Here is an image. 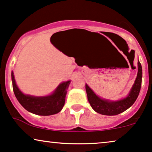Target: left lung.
Instances as JSON below:
<instances>
[{
	"instance_id": "left-lung-1",
	"label": "left lung",
	"mask_w": 152,
	"mask_h": 152,
	"mask_svg": "<svg viewBox=\"0 0 152 152\" xmlns=\"http://www.w3.org/2000/svg\"><path fill=\"white\" fill-rule=\"evenodd\" d=\"M138 74L134 84L127 96L123 99L117 101H110L109 100L102 99L98 97L88 85H85L87 99L93 110L98 114L107 116H114L125 112L129 108L137 99L140 90L142 72V66L139 61H138Z\"/></svg>"
}]
</instances>
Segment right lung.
I'll use <instances>...</instances> for the list:
<instances>
[{
	"label": "right lung",
	"mask_w": 152,
	"mask_h": 152,
	"mask_svg": "<svg viewBox=\"0 0 152 152\" xmlns=\"http://www.w3.org/2000/svg\"><path fill=\"white\" fill-rule=\"evenodd\" d=\"M12 80L15 96L21 105L28 112L40 116H50L61 112L65 104L67 89L70 84V80L63 82L58 86L52 94L37 97L25 95L21 92L16 84L13 72Z\"/></svg>",
	"instance_id": "1"
}]
</instances>
